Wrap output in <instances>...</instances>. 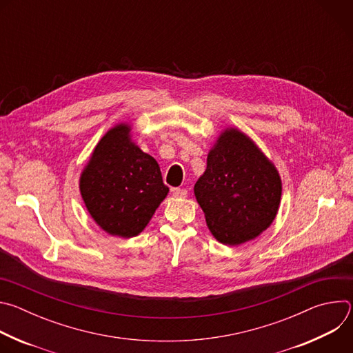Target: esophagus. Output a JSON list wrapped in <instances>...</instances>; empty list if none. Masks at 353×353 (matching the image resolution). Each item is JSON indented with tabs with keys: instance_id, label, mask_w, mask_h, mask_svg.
<instances>
[{
	"instance_id": "obj_1",
	"label": "esophagus",
	"mask_w": 353,
	"mask_h": 353,
	"mask_svg": "<svg viewBox=\"0 0 353 353\" xmlns=\"http://www.w3.org/2000/svg\"><path fill=\"white\" fill-rule=\"evenodd\" d=\"M172 194L176 198H185L187 196V190L185 188H173Z\"/></svg>"
}]
</instances>
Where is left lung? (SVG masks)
<instances>
[{
    "mask_svg": "<svg viewBox=\"0 0 353 353\" xmlns=\"http://www.w3.org/2000/svg\"><path fill=\"white\" fill-rule=\"evenodd\" d=\"M214 237L228 245L256 239L275 219L282 183L275 166L247 135L225 130L194 185Z\"/></svg>",
    "mask_w": 353,
    "mask_h": 353,
    "instance_id": "1",
    "label": "left lung"
}]
</instances>
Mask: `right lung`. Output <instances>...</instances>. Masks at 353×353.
Masks as SVG:
<instances>
[{
    "label": "right lung",
    "instance_id": "obj_1",
    "mask_svg": "<svg viewBox=\"0 0 353 353\" xmlns=\"http://www.w3.org/2000/svg\"><path fill=\"white\" fill-rule=\"evenodd\" d=\"M131 127L119 124L99 141L79 188L83 203L105 232L139 234L169 192L158 162L131 142Z\"/></svg>",
    "mask_w": 353,
    "mask_h": 353
}]
</instances>
